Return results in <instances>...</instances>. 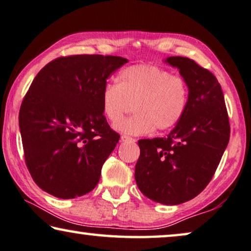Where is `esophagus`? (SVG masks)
<instances>
[{"instance_id": "esophagus-1", "label": "esophagus", "mask_w": 251, "mask_h": 251, "mask_svg": "<svg viewBox=\"0 0 251 251\" xmlns=\"http://www.w3.org/2000/svg\"><path fill=\"white\" fill-rule=\"evenodd\" d=\"M121 140L125 141V143H134V141H136V139H133V138H131V137L125 136V134L121 136Z\"/></svg>"}]
</instances>
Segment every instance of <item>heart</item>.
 <instances>
[{"instance_id": "heart-1", "label": "heart", "mask_w": 251, "mask_h": 251, "mask_svg": "<svg viewBox=\"0 0 251 251\" xmlns=\"http://www.w3.org/2000/svg\"><path fill=\"white\" fill-rule=\"evenodd\" d=\"M189 95L182 75H171L155 64L130 65L120 71L117 83L104 86L101 111L108 121L117 123L132 104L135 114L114 128L129 136H141L176 126L186 113Z\"/></svg>"}]
</instances>
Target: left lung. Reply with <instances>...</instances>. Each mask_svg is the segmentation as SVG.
<instances>
[{
    "label": "left lung",
    "instance_id": "left-lung-1",
    "mask_svg": "<svg viewBox=\"0 0 251 251\" xmlns=\"http://www.w3.org/2000/svg\"><path fill=\"white\" fill-rule=\"evenodd\" d=\"M166 62L188 82V108L166 137L138 141L134 177L147 198L179 205L198 196L212 180L230 139V122L212 72L188 57L170 56Z\"/></svg>",
    "mask_w": 251,
    "mask_h": 251
}]
</instances>
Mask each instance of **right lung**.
Returning <instances> with one entry per match:
<instances>
[{
  "label": "right lung",
  "mask_w": 251,
  "mask_h": 251,
  "mask_svg": "<svg viewBox=\"0 0 251 251\" xmlns=\"http://www.w3.org/2000/svg\"><path fill=\"white\" fill-rule=\"evenodd\" d=\"M128 62L113 55L61 56L32 80L19 112L25 162L47 194L71 199L99 183L120 134L101 111L106 79Z\"/></svg>",
  "instance_id": "obj_1"
}]
</instances>
